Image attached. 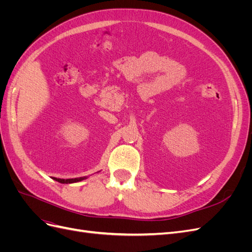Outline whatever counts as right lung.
Listing matches in <instances>:
<instances>
[{"label":"right lung","instance_id":"1","mask_svg":"<svg viewBox=\"0 0 252 252\" xmlns=\"http://www.w3.org/2000/svg\"><path fill=\"white\" fill-rule=\"evenodd\" d=\"M85 178H74V179H67V180H61V179H56L58 182L63 183V184H69V183H75V182H80L84 180Z\"/></svg>","mask_w":252,"mask_h":252}]
</instances>
